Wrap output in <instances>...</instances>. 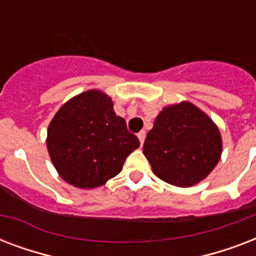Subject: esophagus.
<instances>
[{"instance_id":"1","label":"esophagus","mask_w":256,"mask_h":256,"mask_svg":"<svg viewBox=\"0 0 256 256\" xmlns=\"http://www.w3.org/2000/svg\"><path fill=\"white\" fill-rule=\"evenodd\" d=\"M144 138H146V132H138V140H140V144H144Z\"/></svg>"}]
</instances>
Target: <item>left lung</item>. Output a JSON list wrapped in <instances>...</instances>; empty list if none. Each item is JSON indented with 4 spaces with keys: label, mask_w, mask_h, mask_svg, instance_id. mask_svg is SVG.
<instances>
[{
    "label": "left lung",
    "mask_w": 256,
    "mask_h": 256,
    "mask_svg": "<svg viewBox=\"0 0 256 256\" xmlns=\"http://www.w3.org/2000/svg\"><path fill=\"white\" fill-rule=\"evenodd\" d=\"M152 172L164 182L191 187L206 178L222 156V136L206 112L187 100L156 116L144 144Z\"/></svg>",
    "instance_id": "obj_1"
}]
</instances>
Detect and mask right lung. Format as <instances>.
Returning <instances> with one entry per match:
<instances>
[{
  "label": "right lung",
  "mask_w": 256,
  "mask_h": 256,
  "mask_svg": "<svg viewBox=\"0 0 256 256\" xmlns=\"http://www.w3.org/2000/svg\"><path fill=\"white\" fill-rule=\"evenodd\" d=\"M106 92L92 88L62 104L50 120L46 146L65 182L78 188H96L124 168L140 140L128 132L126 120L114 112Z\"/></svg>",
  "instance_id": "add662e5"
}]
</instances>
